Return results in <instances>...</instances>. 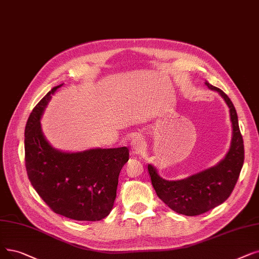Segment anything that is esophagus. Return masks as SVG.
<instances>
[{"instance_id":"obj_1","label":"esophagus","mask_w":259,"mask_h":259,"mask_svg":"<svg viewBox=\"0 0 259 259\" xmlns=\"http://www.w3.org/2000/svg\"><path fill=\"white\" fill-rule=\"evenodd\" d=\"M145 148V143L144 140L141 136L139 134H136V136H133L132 140H131V149H132V153L136 155V154H141L142 151Z\"/></svg>"}]
</instances>
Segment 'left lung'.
Wrapping results in <instances>:
<instances>
[{
	"label": "left lung",
	"instance_id": "8db88e82",
	"mask_svg": "<svg viewBox=\"0 0 259 259\" xmlns=\"http://www.w3.org/2000/svg\"><path fill=\"white\" fill-rule=\"evenodd\" d=\"M205 85L218 92L230 109L232 140L226 156L216 165L176 181L163 179L156 168L148 164L151 183L157 197L172 210L185 216L201 215L222 204L232 194L244 160L243 140L233 103L220 89L207 81Z\"/></svg>",
	"mask_w": 259,
	"mask_h": 259
}]
</instances>
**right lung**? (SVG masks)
Listing matches in <instances>:
<instances>
[{"label": "right lung", "instance_id": "obj_1", "mask_svg": "<svg viewBox=\"0 0 259 259\" xmlns=\"http://www.w3.org/2000/svg\"><path fill=\"white\" fill-rule=\"evenodd\" d=\"M53 88L33 108L25 127V166L29 181L56 212L78 221H99L113 208L118 176L129 149L92 148L70 152L54 148L41 128Z\"/></svg>", "mask_w": 259, "mask_h": 259}]
</instances>
